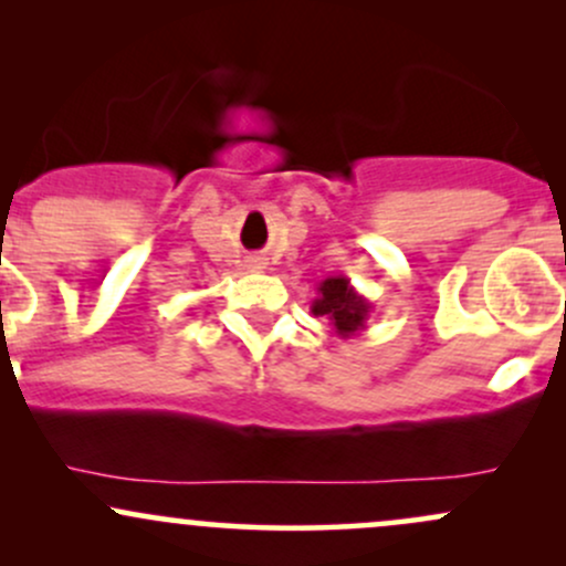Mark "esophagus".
<instances>
[{
	"mask_svg": "<svg viewBox=\"0 0 566 566\" xmlns=\"http://www.w3.org/2000/svg\"><path fill=\"white\" fill-rule=\"evenodd\" d=\"M250 269H252V271H263V269H265L263 258H250Z\"/></svg>",
	"mask_w": 566,
	"mask_h": 566,
	"instance_id": "obj_1",
	"label": "esophagus"
}]
</instances>
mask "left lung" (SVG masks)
Segmentation results:
<instances>
[{
	"instance_id": "8db88e82",
	"label": "left lung",
	"mask_w": 566,
	"mask_h": 566,
	"mask_svg": "<svg viewBox=\"0 0 566 566\" xmlns=\"http://www.w3.org/2000/svg\"><path fill=\"white\" fill-rule=\"evenodd\" d=\"M374 303L359 295L346 276H327L316 287V297L312 301V314L331 319L333 333L338 338H354L368 327Z\"/></svg>"
}]
</instances>
